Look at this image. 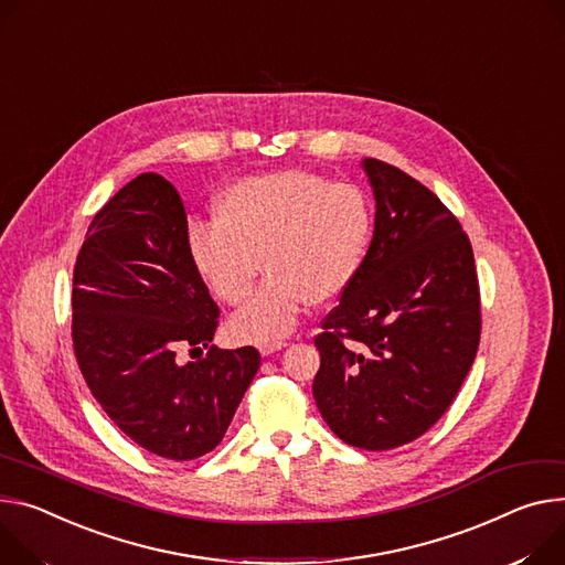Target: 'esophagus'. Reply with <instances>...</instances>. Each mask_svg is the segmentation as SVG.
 <instances>
[{
    "label": "esophagus",
    "instance_id": "34e87169",
    "mask_svg": "<svg viewBox=\"0 0 565 565\" xmlns=\"http://www.w3.org/2000/svg\"><path fill=\"white\" fill-rule=\"evenodd\" d=\"M284 347H288V342H262L259 351H262V355H273L275 351H281Z\"/></svg>",
    "mask_w": 565,
    "mask_h": 565
}]
</instances>
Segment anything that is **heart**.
Returning a JSON list of instances; mask_svg holds the SVG:
<instances>
[{
    "instance_id": "b5f03b06",
    "label": "heart",
    "mask_w": 565,
    "mask_h": 565,
    "mask_svg": "<svg viewBox=\"0 0 565 565\" xmlns=\"http://www.w3.org/2000/svg\"><path fill=\"white\" fill-rule=\"evenodd\" d=\"M214 216L216 223H193L186 234L191 262L214 297L238 306L259 270L268 273L230 322L238 342L279 340L309 301L322 306L340 297L361 273L374 230L361 189L301 169L227 184Z\"/></svg>"
}]
</instances>
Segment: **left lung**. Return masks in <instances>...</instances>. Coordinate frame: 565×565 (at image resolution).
<instances>
[{
  "instance_id": "1",
  "label": "left lung",
  "mask_w": 565,
  "mask_h": 565,
  "mask_svg": "<svg viewBox=\"0 0 565 565\" xmlns=\"http://www.w3.org/2000/svg\"><path fill=\"white\" fill-rule=\"evenodd\" d=\"M374 236L361 273L316 338L313 396L344 441L390 450L446 413L480 344V288L469 236L415 178L365 158Z\"/></svg>"
}]
</instances>
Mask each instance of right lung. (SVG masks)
Instances as JSON below:
<instances>
[{"label":"right lung","instance_id":"obj_1","mask_svg":"<svg viewBox=\"0 0 565 565\" xmlns=\"http://www.w3.org/2000/svg\"><path fill=\"white\" fill-rule=\"evenodd\" d=\"M175 186L141 173L100 210L74 268L72 340L92 396L135 444L186 461L214 450L262 355L212 344L218 306L198 275ZM180 348L209 355L182 364Z\"/></svg>","mask_w":565,"mask_h":565}]
</instances>
